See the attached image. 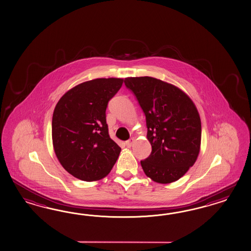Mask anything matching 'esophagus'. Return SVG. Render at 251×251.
<instances>
[{
  "label": "esophagus",
  "mask_w": 251,
  "mask_h": 251,
  "mask_svg": "<svg viewBox=\"0 0 251 251\" xmlns=\"http://www.w3.org/2000/svg\"><path fill=\"white\" fill-rule=\"evenodd\" d=\"M134 141H135V138H134V137H131L129 140L126 141V146L127 148H130V147L132 146V144L134 143Z\"/></svg>",
  "instance_id": "34e87169"
}]
</instances>
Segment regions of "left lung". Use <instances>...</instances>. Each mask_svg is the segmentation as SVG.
<instances>
[{
    "instance_id": "1",
    "label": "left lung",
    "mask_w": 251,
    "mask_h": 251,
    "mask_svg": "<svg viewBox=\"0 0 251 251\" xmlns=\"http://www.w3.org/2000/svg\"><path fill=\"white\" fill-rule=\"evenodd\" d=\"M125 84L146 115L152 151L140 161L145 174L162 184L178 180L200 152L201 126L194 101L178 87L152 77H128Z\"/></svg>"
}]
</instances>
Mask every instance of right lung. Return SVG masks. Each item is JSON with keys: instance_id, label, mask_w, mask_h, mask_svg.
Masks as SVG:
<instances>
[{"instance_id": "right-lung-1", "label": "right lung", "mask_w": 251, "mask_h": 251, "mask_svg": "<svg viewBox=\"0 0 251 251\" xmlns=\"http://www.w3.org/2000/svg\"><path fill=\"white\" fill-rule=\"evenodd\" d=\"M124 79L100 78L78 84L57 101L52 117V142L58 161L77 179L107 176L121 148L108 134V101Z\"/></svg>"}]
</instances>
